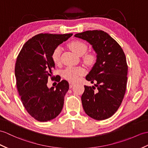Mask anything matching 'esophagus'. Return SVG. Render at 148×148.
I'll use <instances>...</instances> for the list:
<instances>
[{
    "label": "esophagus",
    "instance_id": "esophagus-1",
    "mask_svg": "<svg viewBox=\"0 0 148 148\" xmlns=\"http://www.w3.org/2000/svg\"><path fill=\"white\" fill-rule=\"evenodd\" d=\"M74 85H75V83H73V82H69V88H73Z\"/></svg>",
    "mask_w": 148,
    "mask_h": 148
}]
</instances>
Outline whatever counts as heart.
Here are the masks:
<instances>
[{
  "label": "heart",
  "mask_w": 148,
  "mask_h": 148,
  "mask_svg": "<svg viewBox=\"0 0 148 148\" xmlns=\"http://www.w3.org/2000/svg\"><path fill=\"white\" fill-rule=\"evenodd\" d=\"M69 47L77 56H82L84 63L88 66L93 65L97 61V56L92 52H86L88 46L84 42L80 40H74L69 43ZM61 49L57 47L51 53V59L54 64H58L60 62ZM85 73L84 68L81 67H67L62 71V76L71 82H75L79 77Z\"/></svg>",
  "instance_id": "heart-1"
}]
</instances>
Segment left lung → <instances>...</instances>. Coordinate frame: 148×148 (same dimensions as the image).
Returning <instances> with one entry per match:
<instances>
[{
    "label": "left lung",
    "mask_w": 148,
    "mask_h": 148,
    "mask_svg": "<svg viewBox=\"0 0 148 148\" xmlns=\"http://www.w3.org/2000/svg\"><path fill=\"white\" fill-rule=\"evenodd\" d=\"M75 37L86 40L97 53V62L86 79L95 86H84L83 109L98 121L108 119L117 111L125 93L128 66L120 45L102 30H89Z\"/></svg>",
    "instance_id": "left-lung-1"
}]
</instances>
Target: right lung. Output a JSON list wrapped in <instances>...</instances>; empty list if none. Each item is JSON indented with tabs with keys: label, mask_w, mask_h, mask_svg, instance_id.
Here are the masks:
<instances>
[{
	"label": "right lung",
	"mask_w": 148,
	"mask_h": 148,
	"mask_svg": "<svg viewBox=\"0 0 148 148\" xmlns=\"http://www.w3.org/2000/svg\"><path fill=\"white\" fill-rule=\"evenodd\" d=\"M73 35L38 34L27 41L17 57V89L27 113L38 121H51L62 110L64 97L69 88L68 82L61 81L56 90L49 89L47 84L55 69L53 50Z\"/></svg>",
	"instance_id": "right-lung-1"
}]
</instances>
